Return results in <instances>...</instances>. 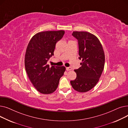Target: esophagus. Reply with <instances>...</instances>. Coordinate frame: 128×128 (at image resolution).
I'll return each instance as SVG.
<instances>
[{"label": "esophagus", "mask_w": 128, "mask_h": 128, "mask_svg": "<svg viewBox=\"0 0 128 128\" xmlns=\"http://www.w3.org/2000/svg\"><path fill=\"white\" fill-rule=\"evenodd\" d=\"M66 70L69 71V70H72V68H70V67H69V68H66Z\"/></svg>", "instance_id": "obj_1"}]
</instances>
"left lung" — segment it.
Instances as JSON below:
<instances>
[{"instance_id": "1", "label": "left lung", "mask_w": 128, "mask_h": 128, "mask_svg": "<svg viewBox=\"0 0 128 128\" xmlns=\"http://www.w3.org/2000/svg\"><path fill=\"white\" fill-rule=\"evenodd\" d=\"M78 42L79 60L82 66L74 71L77 77L70 81L73 89L79 92L92 89L99 80L105 64V54L98 39L86 32H73Z\"/></svg>"}]
</instances>
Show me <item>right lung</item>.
I'll return each mask as SVG.
<instances>
[{
  "instance_id": "add662e5",
  "label": "right lung",
  "mask_w": 128,
  "mask_h": 128,
  "mask_svg": "<svg viewBox=\"0 0 128 128\" xmlns=\"http://www.w3.org/2000/svg\"><path fill=\"white\" fill-rule=\"evenodd\" d=\"M64 30L37 33L30 41L25 56V70L36 89L44 94L57 89L59 80L65 71L64 66H52L47 62L54 55L56 44L64 35Z\"/></svg>"
}]
</instances>
